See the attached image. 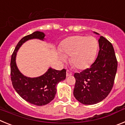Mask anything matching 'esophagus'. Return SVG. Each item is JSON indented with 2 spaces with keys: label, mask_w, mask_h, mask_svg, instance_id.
<instances>
[{
  "label": "esophagus",
  "mask_w": 125,
  "mask_h": 125,
  "mask_svg": "<svg viewBox=\"0 0 125 125\" xmlns=\"http://www.w3.org/2000/svg\"><path fill=\"white\" fill-rule=\"evenodd\" d=\"M72 74H73L72 72H71L69 70H67V71H66V76H67V77L71 76Z\"/></svg>",
  "instance_id": "esophagus-1"
}]
</instances>
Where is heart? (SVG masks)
<instances>
[{
	"label": "heart",
	"instance_id": "heart-1",
	"mask_svg": "<svg viewBox=\"0 0 125 125\" xmlns=\"http://www.w3.org/2000/svg\"><path fill=\"white\" fill-rule=\"evenodd\" d=\"M98 49V42L93 37L73 36L66 39L62 45L61 60L71 56L70 62L75 68L84 69L91 65Z\"/></svg>",
	"mask_w": 125,
	"mask_h": 125
}]
</instances>
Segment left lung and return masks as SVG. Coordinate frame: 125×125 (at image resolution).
Masks as SVG:
<instances>
[{"instance_id":"left-lung-1","label":"left lung","mask_w":125,"mask_h":125,"mask_svg":"<svg viewBox=\"0 0 125 125\" xmlns=\"http://www.w3.org/2000/svg\"><path fill=\"white\" fill-rule=\"evenodd\" d=\"M98 42L100 51L94 62L90 68L74 74V96L84 104H94L103 100L114 84L118 66L114 48L103 36Z\"/></svg>"}]
</instances>
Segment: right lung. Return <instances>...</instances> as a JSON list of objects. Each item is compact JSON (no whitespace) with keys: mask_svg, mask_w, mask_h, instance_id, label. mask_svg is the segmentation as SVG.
Segmentation results:
<instances>
[{"mask_svg":"<svg viewBox=\"0 0 125 125\" xmlns=\"http://www.w3.org/2000/svg\"><path fill=\"white\" fill-rule=\"evenodd\" d=\"M44 37L43 32L36 31L22 38L15 47L10 61V78L13 87L24 100L37 106L47 104L54 98L57 84L66 79V70L57 71L49 68L44 74L39 77L28 78L18 69L15 57L19 47L25 41L32 39L43 40Z\"/></svg>","mask_w":125,"mask_h":125,"instance_id":"right-lung-1","label":"right lung"}]
</instances>
